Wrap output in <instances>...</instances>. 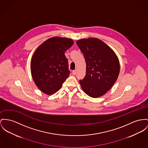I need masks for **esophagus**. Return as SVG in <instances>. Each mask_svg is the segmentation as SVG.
Instances as JSON below:
<instances>
[{
	"label": "esophagus",
	"instance_id": "34e87169",
	"mask_svg": "<svg viewBox=\"0 0 148 148\" xmlns=\"http://www.w3.org/2000/svg\"><path fill=\"white\" fill-rule=\"evenodd\" d=\"M76 73H77V70H73V71H72V75H75Z\"/></svg>",
	"mask_w": 148,
	"mask_h": 148
}]
</instances>
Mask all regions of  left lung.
Returning <instances> with one entry per match:
<instances>
[{
  "label": "left lung",
  "instance_id": "8db88e82",
  "mask_svg": "<svg viewBox=\"0 0 148 148\" xmlns=\"http://www.w3.org/2000/svg\"><path fill=\"white\" fill-rule=\"evenodd\" d=\"M76 44L86 64L85 76L79 80L81 88L90 97L98 98L117 79L120 69L118 58L113 50L98 39L79 40Z\"/></svg>",
  "mask_w": 148,
  "mask_h": 148
}]
</instances>
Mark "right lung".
Returning a JSON list of instances; mask_svg holds the SVG:
<instances>
[{
  "label": "right lung",
  "instance_id": "add662e5",
  "mask_svg": "<svg viewBox=\"0 0 148 148\" xmlns=\"http://www.w3.org/2000/svg\"><path fill=\"white\" fill-rule=\"evenodd\" d=\"M73 44L72 39L53 37L35 51L31 62V74L38 88L45 94L56 93L69 76V62L64 53Z\"/></svg>",
  "mask_w": 148,
  "mask_h": 148
}]
</instances>
